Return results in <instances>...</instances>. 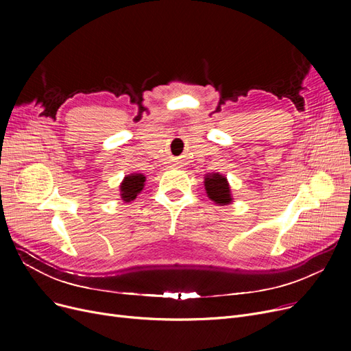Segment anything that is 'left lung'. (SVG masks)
<instances>
[{"label": "left lung", "instance_id": "1", "mask_svg": "<svg viewBox=\"0 0 351 351\" xmlns=\"http://www.w3.org/2000/svg\"><path fill=\"white\" fill-rule=\"evenodd\" d=\"M204 185H205L208 197L212 202H215L216 205L226 206V205H230L233 202L230 185H229L226 176H223L222 173L212 172V173L205 175Z\"/></svg>", "mask_w": 351, "mask_h": 351}]
</instances>
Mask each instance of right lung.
Returning a JSON list of instances; mask_svg holds the SVG:
<instances>
[{"mask_svg": "<svg viewBox=\"0 0 351 351\" xmlns=\"http://www.w3.org/2000/svg\"><path fill=\"white\" fill-rule=\"evenodd\" d=\"M146 178L142 173H131L126 175L119 185L121 199L125 204H131L136 199V196L142 192L145 186Z\"/></svg>", "mask_w": 351, "mask_h": 351, "instance_id": "obj_1", "label": "right lung"}]
</instances>
